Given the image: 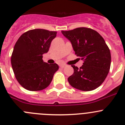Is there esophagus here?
Instances as JSON below:
<instances>
[{"mask_svg": "<svg viewBox=\"0 0 125 125\" xmlns=\"http://www.w3.org/2000/svg\"><path fill=\"white\" fill-rule=\"evenodd\" d=\"M67 66V65L65 64H61L60 65V67H62V68H64V67H66Z\"/></svg>", "mask_w": 125, "mask_h": 125, "instance_id": "esophagus-1", "label": "esophagus"}]
</instances>
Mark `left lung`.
<instances>
[{
	"label": "left lung",
	"instance_id": "1",
	"mask_svg": "<svg viewBox=\"0 0 125 125\" xmlns=\"http://www.w3.org/2000/svg\"><path fill=\"white\" fill-rule=\"evenodd\" d=\"M62 34L71 42L75 53L83 60L79 69L73 65V73L68 78L72 87L91 91L99 87L107 76L111 63L110 50L103 37L90 28H78Z\"/></svg>",
	"mask_w": 125,
	"mask_h": 125
}]
</instances>
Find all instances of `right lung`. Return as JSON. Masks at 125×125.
<instances>
[{
    "label": "right lung",
    "instance_id": "right-lung-1",
    "mask_svg": "<svg viewBox=\"0 0 125 125\" xmlns=\"http://www.w3.org/2000/svg\"><path fill=\"white\" fill-rule=\"evenodd\" d=\"M56 34L57 32L45 29H32L22 34L15 43L11 66L17 81L24 88L40 91L52 82L59 66L56 63L45 62L42 58L49 50Z\"/></svg>",
    "mask_w": 125,
    "mask_h": 125
}]
</instances>
